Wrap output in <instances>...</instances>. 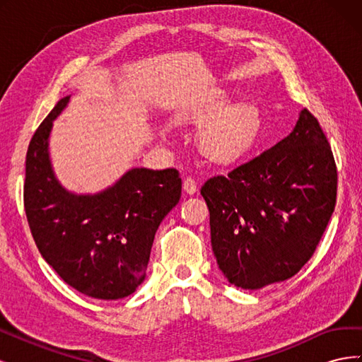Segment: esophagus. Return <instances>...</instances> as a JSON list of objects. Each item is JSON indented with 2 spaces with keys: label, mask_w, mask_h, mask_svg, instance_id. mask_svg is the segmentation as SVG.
<instances>
[{
  "label": "esophagus",
  "mask_w": 362,
  "mask_h": 362,
  "mask_svg": "<svg viewBox=\"0 0 362 362\" xmlns=\"http://www.w3.org/2000/svg\"><path fill=\"white\" fill-rule=\"evenodd\" d=\"M182 189H184V192L187 193V194H194L196 190H198V185H196L193 178L187 177V178L184 180V182H182Z\"/></svg>",
  "instance_id": "esophagus-1"
}]
</instances>
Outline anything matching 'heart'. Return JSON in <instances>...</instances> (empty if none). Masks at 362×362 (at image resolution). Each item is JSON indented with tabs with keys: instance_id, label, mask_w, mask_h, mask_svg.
<instances>
[{
	"instance_id": "heart-1",
	"label": "heart",
	"mask_w": 362,
	"mask_h": 362,
	"mask_svg": "<svg viewBox=\"0 0 362 362\" xmlns=\"http://www.w3.org/2000/svg\"><path fill=\"white\" fill-rule=\"evenodd\" d=\"M231 104L223 90H214L190 115L192 122L204 125L199 136L202 154L217 163L237 160L254 145L261 128L258 108L247 103Z\"/></svg>"
}]
</instances>
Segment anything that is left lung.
Instances as JSON below:
<instances>
[{"label":"left lung","mask_w":362,"mask_h":362,"mask_svg":"<svg viewBox=\"0 0 362 362\" xmlns=\"http://www.w3.org/2000/svg\"><path fill=\"white\" fill-rule=\"evenodd\" d=\"M201 194L211 247L229 284L259 290L294 276L334 213L337 168L317 119L303 108L291 133Z\"/></svg>","instance_id":"obj_1"}]
</instances>
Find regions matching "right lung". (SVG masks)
I'll return each mask as SVG.
<instances>
[{
  "label": "right lung",
  "mask_w": 362,
  "mask_h": 362,
  "mask_svg": "<svg viewBox=\"0 0 362 362\" xmlns=\"http://www.w3.org/2000/svg\"><path fill=\"white\" fill-rule=\"evenodd\" d=\"M69 100L62 98L30 141L28 225L42 257L64 282L95 299H124L145 281L157 229L180 202V172L133 168L101 192H69L49 157L52 122Z\"/></svg>",
  "instance_id": "obj_1"
}]
</instances>
